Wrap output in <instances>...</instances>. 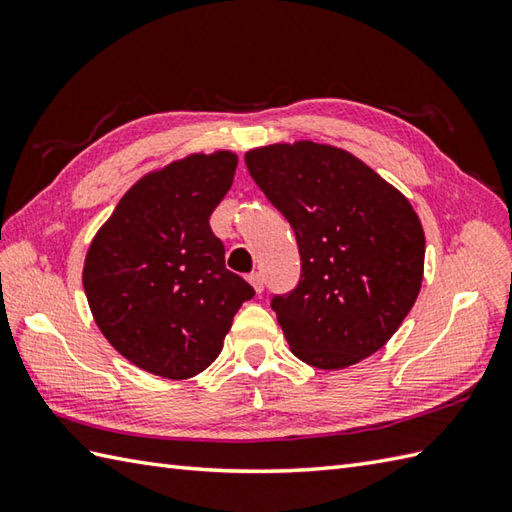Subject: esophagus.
Masks as SVG:
<instances>
[{"label":"esophagus","mask_w":512,"mask_h":512,"mask_svg":"<svg viewBox=\"0 0 512 512\" xmlns=\"http://www.w3.org/2000/svg\"><path fill=\"white\" fill-rule=\"evenodd\" d=\"M248 281H250V286L255 288V292L259 295V292L264 290V277L259 275V273H253V275H248Z\"/></svg>","instance_id":"obj_1"}]
</instances>
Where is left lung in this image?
I'll return each instance as SVG.
<instances>
[{"mask_svg":"<svg viewBox=\"0 0 512 512\" xmlns=\"http://www.w3.org/2000/svg\"><path fill=\"white\" fill-rule=\"evenodd\" d=\"M250 178L290 222L301 279L273 310L292 354L345 369L383 347L418 299L424 231L394 184L312 140L246 151Z\"/></svg>","mask_w":512,"mask_h":512,"instance_id":"1","label":"left lung"}]
</instances>
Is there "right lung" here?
<instances>
[{
  "mask_svg": "<svg viewBox=\"0 0 512 512\" xmlns=\"http://www.w3.org/2000/svg\"><path fill=\"white\" fill-rule=\"evenodd\" d=\"M237 154H189L149 171L96 231L83 264L92 317L129 363L169 380L198 376L222 352L255 290L226 270L209 217Z\"/></svg>",
  "mask_w": 512,
  "mask_h": 512,
  "instance_id": "add662e5",
  "label": "right lung"
}]
</instances>
